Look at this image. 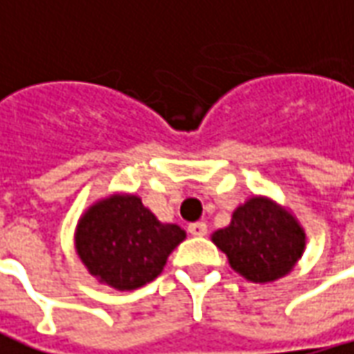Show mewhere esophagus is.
Listing matches in <instances>:
<instances>
[{"label": "esophagus", "instance_id": "obj_1", "mask_svg": "<svg viewBox=\"0 0 354 354\" xmlns=\"http://www.w3.org/2000/svg\"><path fill=\"white\" fill-rule=\"evenodd\" d=\"M188 231L194 237H203V235H207V225L203 221H196V223H189Z\"/></svg>", "mask_w": 354, "mask_h": 354}]
</instances>
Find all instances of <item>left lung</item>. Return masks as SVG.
<instances>
[{"mask_svg":"<svg viewBox=\"0 0 354 354\" xmlns=\"http://www.w3.org/2000/svg\"><path fill=\"white\" fill-rule=\"evenodd\" d=\"M229 266L249 282L268 284L294 270L306 250L298 217L268 196H250L237 205L231 223L212 233Z\"/></svg>","mask_w":354,"mask_h":354,"instance_id":"obj_1","label":"left lung"}]
</instances>
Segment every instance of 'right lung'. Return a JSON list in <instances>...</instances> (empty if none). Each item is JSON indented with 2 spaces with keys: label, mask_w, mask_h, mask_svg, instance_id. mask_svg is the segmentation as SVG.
<instances>
[{
  "label": "right lung",
  "mask_w": 354,
  "mask_h": 354,
  "mask_svg": "<svg viewBox=\"0 0 354 354\" xmlns=\"http://www.w3.org/2000/svg\"><path fill=\"white\" fill-rule=\"evenodd\" d=\"M184 239L182 227L160 223L137 194L113 192L80 215L74 249L100 284L125 292L153 282Z\"/></svg>",
  "instance_id": "add662e5"
}]
</instances>
